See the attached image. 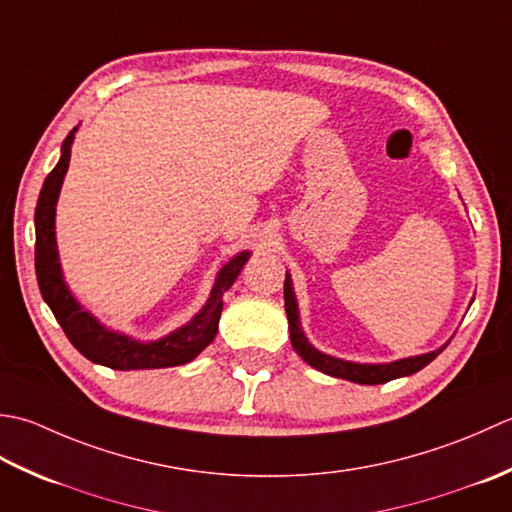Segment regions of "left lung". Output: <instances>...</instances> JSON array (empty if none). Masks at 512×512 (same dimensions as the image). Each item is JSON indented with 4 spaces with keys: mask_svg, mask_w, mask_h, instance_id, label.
<instances>
[{
    "mask_svg": "<svg viewBox=\"0 0 512 512\" xmlns=\"http://www.w3.org/2000/svg\"><path fill=\"white\" fill-rule=\"evenodd\" d=\"M285 311H287V320H289V338H291V347L296 349L298 356L305 360L309 367H314L322 373L333 375V378H342L349 382H358V384H384L395 378H404V375H413L420 369H424L426 364L433 362L440 353L446 349V344L440 349L422 353V356H411V358H402V360H393V362H382V364H367V362H351V360H342V358H333L329 353L318 351L314 344H311L305 336V331L300 327V314H298V300L294 294V283H291V276L287 271L285 276Z\"/></svg>",
    "mask_w": 512,
    "mask_h": 512,
    "instance_id": "obj_1",
    "label": "left lung"
}]
</instances>
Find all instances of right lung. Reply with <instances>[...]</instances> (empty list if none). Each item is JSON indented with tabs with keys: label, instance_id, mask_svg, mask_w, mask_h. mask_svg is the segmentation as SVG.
<instances>
[{
	"label": "right lung",
	"instance_id": "obj_1",
	"mask_svg": "<svg viewBox=\"0 0 512 512\" xmlns=\"http://www.w3.org/2000/svg\"><path fill=\"white\" fill-rule=\"evenodd\" d=\"M75 132L77 128L70 130L66 141L61 143L59 163L46 176L35 210V271L41 298L46 300L61 329L66 331L68 340L90 362L117 371L163 369L192 362L216 338L218 320H221L223 311V294L234 285V280L241 274L252 252L245 249V252H238L234 258H229L216 274L210 298H207L203 309L187 325L174 329L168 336L143 342L108 329L88 309L81 307V302L66 285L57 252L55 214L61 185H64V176L68 172Z\"/></svg>",
	"mask_w": 512,
	"mask_h": 512
}]
</instances>
